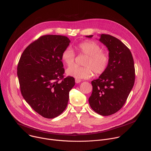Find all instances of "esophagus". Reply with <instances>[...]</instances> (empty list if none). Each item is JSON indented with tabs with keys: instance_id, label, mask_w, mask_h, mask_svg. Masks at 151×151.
Segmentation results:
<instances>
[{
	"instance_id": "1",
	"label": "esophagus",
	"mask_w": 151,
	"mask_h": 151,
	"mask_svg": "<svg viewBox=\"0 0 151 151\" xmlns=\"http://www.w3.org/2000/svg\"><path fill=\"white\" fill-rule=\"evenodd\" d=\"M81 82V80L80 79H75V82L76 83H80Z\"/></svg>"
}]
</instances>
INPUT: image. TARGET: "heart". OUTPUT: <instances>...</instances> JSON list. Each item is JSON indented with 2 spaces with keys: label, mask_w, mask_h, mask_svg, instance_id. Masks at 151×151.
<instances>
[{
  "label": "heart",
  "mask_w": 151,
  "mask_h": 151,
  "mask_svg": "<svg viewBox=\"0 0 151 151\" xmlns=\"http://www.w3.org/2000/svg\"><path fill=\"white\" fill-rule=\"evenodd\" d=\"M76 51L87 55L83 63V67L72 66L66 72L67 75L76 79H89L93 75H101L108 68L110 58L106 51L101 50V47L93 40H84L75 46ZM61 60L67 66H70L75 62V54L70 48L64 50L61 54Z\"/></svg>",
  "instance_id": "obj_1"
}]
</instances>
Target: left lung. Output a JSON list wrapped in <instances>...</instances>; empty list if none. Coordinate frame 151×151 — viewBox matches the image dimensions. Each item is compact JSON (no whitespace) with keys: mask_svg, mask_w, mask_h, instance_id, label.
Masks as SVG:
<instances>
[{"mask_svg":"<svg viewBox=\"0 0 151 151\" xmlns=\"http://www.w3.org/2000/svg\"><path fill=\"white\" fill-rule=\"evenodd\" d=\"M99 41L107 48L110 61L106 72L91 82L93 92L88 101L96 113L109 116L125 104L134 83L135 69L130 50L120 40L101 34Z\"/></svg>","mask_w":151,"mask_h":151,"instance_id":"1","label":"left lung"}]
</instances>
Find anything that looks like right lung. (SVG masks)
Listing matches in <instances>:
<instances>
[{
	"label": "right lung",
	"instance_id": "add662e5",
	"mask_svg": "<svg viewBox=\"0 0 151 151\" xmlns=\"http://www.w3.org/2000/svg\"><path fill=\"white\" fill-rule=\"evenodd\" d=\"M70 42L64 36H42L25 49L18 64L21 94L35 111L46 118H54L65 110L75 84L74 78H64L61 58Z\"/></svg>",
	"mask_w": 151,
	"mask_h": 151
}]
</instances>
